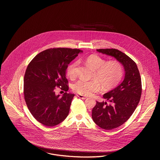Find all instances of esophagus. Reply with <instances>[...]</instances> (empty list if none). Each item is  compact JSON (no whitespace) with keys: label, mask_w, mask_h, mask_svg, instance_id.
Returning <instances> with one entry per match:
<instances>
[{"label":"esophagus","mask_w":160,"mask_h":160,"mask_svg":"<svg viewBox=\"0 0 160 160\" xmlns=\"http://www.w3.org/2000/svg\"><path fill=\"white\" fill-rule=\"evenodd\" d=\"M77 96L78 97V98H82V99H86L87 97L84 96L83 95H80V94H77Z\"/></svg>","instance_id":"1"}]
</instances>
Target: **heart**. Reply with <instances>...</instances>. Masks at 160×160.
Listing matches in <instances>:
<instances>
[{
	"label": "heart",
	"instance_id": "b5f03b06",
	"mask_svg": "<svg viewBox=\"0 0 160 160\" xmlns=\"http://www.w3.org/2000/svg\"><path fill=\"white\" fill-rule=\"evenodd\" d=\"M85 63L93 71V78L95 80L88 81L80 79L73 84L72 89L77 93L88 95L101 89L109 91L115 88L122 79L123 68L121 64L117 61L106 62L105 59L97 54H91L84 59ZM78 62L75 61L67 68L69 78H74L77 75Z\"/></svg>",
	"mask_w": 160,
	"mask_h": 160
}]
</instances>
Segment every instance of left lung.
I'll return each instance as SVG.
<instances>
[{
    "mask_svg": "<svg viewBox=\"0 0 160 160\" xmlns=\"http://www.w3.org/2000/svg\"><path fill=\"white\" fill-rule=\"evenodd\" d=\"M97 51L115 58L122 64L125 72L121 83L104 94L107 101H97L92 112V119L98 126L111 130L122 125L136 110L142 94L141 78L136 63L127 54L113 48Z\"/></svg>",
    "mask_w": 160,
    "mask_h": 160,
    "instance_id": "left-lung-1",
    "label": "left lung"
}]
</instances>
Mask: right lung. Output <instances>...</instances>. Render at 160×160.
Returning a JSON list of instances; mask_svg holds the SVG:
<instances>
[{"label":"right lung","mask_w":160,"mask_h":160,"mask_svg":"<svg viewBox=\"0 0 160 160\" xmlns=\"http://www.w3.org/2000/svg\"><path fill=\"white\" fill-rule=\"evenodd\" d=\"M82 51L57 48L38 54L30 62L24 77V95L31 114L42 125L53 127L68 116L74 94L56 95L55 89L68 91L66 70Z\"/></svg>","instance_id":"right-lung-1"}]
</instances>
